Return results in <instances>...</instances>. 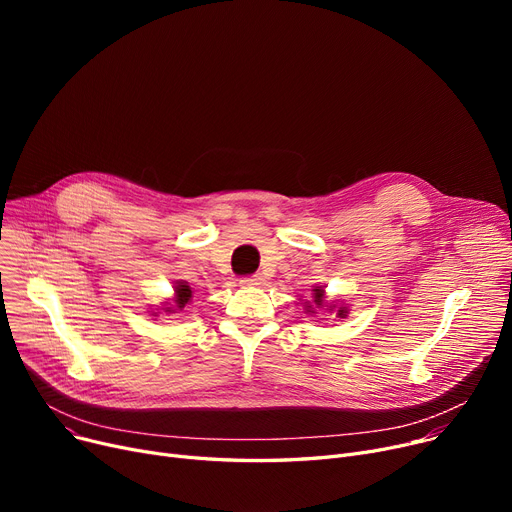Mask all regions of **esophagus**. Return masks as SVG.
Here are the masks:
<instances>
[{"label":"esophagus","instance_id":"34e87169","mask_svg":"<svg viewBox=\"0 0 512 512\" xmlns=\"http://www.w3.org/2000/svg\"><path fill=\"white\" fill-rule=\"evenodd\" d=\"M240 284H242V286H247V288H253V286H261V284H263V276H259V274H255V276H249V278H245V280H240Z\"/></svg>","mask_w":512,"mask_h":512}]
</instances>
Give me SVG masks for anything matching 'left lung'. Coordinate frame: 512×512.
<instances>
[{"mask_svg": "<svg viewBox=\"0 0 512 512\" xmlns=\"http://www.w3.org/2000/svg\"><path fill=\"white\" fill-rule=\"evenodd\" d=\"M313 304L316 305L317 309H328L330 313L336 311V317H346L348 315V307L346 305H342L338 301L326 303V290H324V286H315L313 288ZM303 309H305V313H315V308L312 307L309 301L303 305Z\"/></svg>", "mask_w": 512, "mask_h": 512, "instance_id": "1", "label": "left lung"}]
</instances>
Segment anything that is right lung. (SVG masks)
Listing matches in <instances>:
<instances>
[{"label": "right lung", "instance_id": "1", "mask_svg": "<svg viewBox=\"0 0 512 512\" xmlns=\"http://www.w3.org/2000/svg\"><path fill=\"white\" fill-rule=\"evenodd\" d=\"M193 299V288L188 286V282L184 280H176L174 282V294L172 299H166L161 305H155L149 315L151 317H159V315H172V313H178L182 311L188 303H191Z\"/></svg>", "mask_w": 512, "mask_h": 512}]
</instances>
